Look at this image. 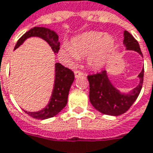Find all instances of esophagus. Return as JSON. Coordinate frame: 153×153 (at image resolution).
<instances>
[{
	"label": "esophagus",
	"instance_id": "obj_1",
	"mask_svg": "<svg viewBox=\"0 0 153 153\" xmlns=\"http://www.w3.org/2000/svg\"><path fill=\"white\" fill-rule=\"evenodd\" d=\"M84 74V73L82 72V71H80V70H78V69H76L75 71H74V75H75V77H79V76H81V75H83Z\"/></svg>",
	"mask_w": 153,
	"mask_h": 153
}]
</instances>
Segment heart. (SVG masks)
I'll use <instances>...</instances> for the list:
<instances>
[{
    "instance_id": "heart-1",
    "label": "heart",
    "mask_w": 153,
    "mask_h": 153,
    "mask_svg": "<svg viewBox=\"0 0 153 153\" xmlns=\"http://www.w3.org/2000/svg\"><path fill=\"white\" fill-rule=\"evenodd\" d=\"M114 40L101 32L91 31L74 38L70 45H64L60 55L68 61L74 62L80 57H86L88 66L99 69L106 65L114 51Z\"/></svg>"
}]
</instances>
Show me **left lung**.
<instances>
[{"label": "left lung", "mask_w": 153, "mask_h": 153, "mask_svg": "<svg viewBox=\"0 0 153 153\" xmlns=\"http://www.w3.org/2000/svg\"><path fill=\"white\" fill-rule=\"evenodd\" d=\"M123 44L127 46V50L137 51L143 56L138 42L127 30L124 31ZM143 75L144 69H143L138 75L139 84L130 94H123L110 83L106 70L88 74V80L89 82L90 102L96 109L103 114L117 116L124 114L137 99L143 87Z\"/></svg>", "instance_id": "obj_1"}]
</instances>
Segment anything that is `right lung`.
<instances>
[{"label": "right lung", "mask_w": 153, "mask_h": 153, "mask_svg": "<svg viewBox=\"0 0 153 153\" xmlns=\"http://www.w3.org/2000/svg\"><path fill=\"white\" fill-rule=\"evenodd\" d=\"M30 36H38L44 39L51 45L54 54H58L59 51V42L58 35L53 30L45 27H34L25 33L18 39L15 50L24 42L26 38ZM74 79V74L61 64H55V80H54V90L52 93L51 101L45 108L39 112H27L25 111L30 117L37 119H46L58 114L67 104L69 88Z\"/></svg>", "instance_id": "add662e5"}]
</instances>
